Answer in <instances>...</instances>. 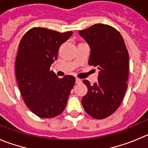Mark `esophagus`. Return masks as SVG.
<instances>
[{
  "instance_id": "esophagus-1",
  "label": "esophagus",
  "mask_w": 148,
  "mask_h": 148,
  "mask_svg": "<svg viewBox=\"0 0 148 148\" xmlns=\"http://www.w3.org/2000/svg\"><path fill=\"white\" fill-rule=\"evenodd\" d=\"M75 81H76V83L77 84H79L82 82V79H79V78H76Z\"/></svg>"
}]
</instances>
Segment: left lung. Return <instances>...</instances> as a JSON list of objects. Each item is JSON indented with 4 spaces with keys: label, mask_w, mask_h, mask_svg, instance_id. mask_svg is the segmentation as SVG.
Returning <instances> with one entry per match:
<instances>
[{
    "label": "left lung",
    "mask_w": 148,
    "mask_h": 148,
    "mask_svg": "<svg viewBox=\"0 0 148 148\" xmlns=\"http://www.w3.org/2000/svg\"><path fill=\"white\" fill-rule=\"evenodd\" d=\"M79 34L90 48L88 63L99 70L93 85L83 80L88 93L82 97V106L91 117L103 119L118 110L127 90L128 50L119 31L108 25L96 24Z\"/></svg>",
    "instance_id": "8db88e82"
}]
</instances>
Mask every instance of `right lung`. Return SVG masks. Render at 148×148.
I'll use <instances>...</instances> for the list:
<instances>
[{
  "label": "right lung",
  "mask_w": 148,
  "mask_h": 148,
  "mask_svg": "<svg viewBox=\"0 0 148 148\" xmlns=\"http://www.w3.org/2000/svg\"><path fill=\"white\" fill-rule=\"evenodd\" d=\"M71 35V31L33 27L20 40L15 61L16 81L26 106L40 118L61 114L75 83L73 76L60 79L50 71L60 45Z\"/></svg>",
  "instance_id": "obj_1"
}]
</instances>
